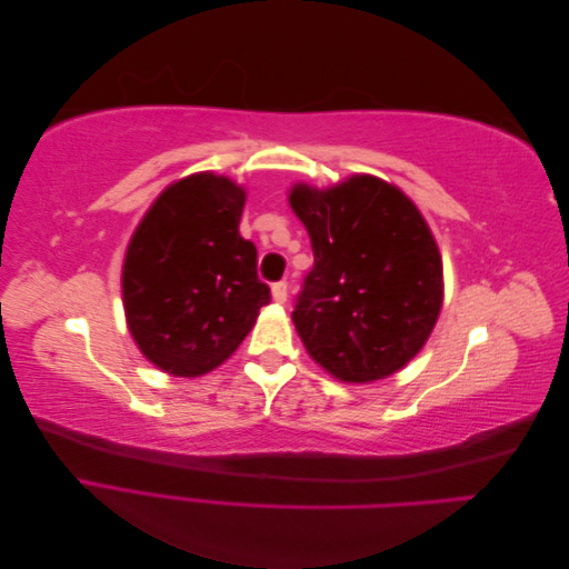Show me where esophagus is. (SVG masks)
<instances>
[{
	"instance_id": "1",
	"label": "esophagus",
	"mask_w": 569,
	"mask_h": 569,
	"mask_svg": "<svg viewBox=\"0 0 569 569\" xmlns=\"http://www.w3.org/2000/svg\"><path fill=\"white\" fill-rule=\"evenodd\" d=\"M272 299L278 301V303H284V301H287V282H284V280L272 284Z\"/></svg>"
}]
</instances>
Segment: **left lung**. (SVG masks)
Returning <instances> with one entry per match:
<instances>
[{"instance_id":"obj_1","label":"left lung","mask_w":569,"mask_h":569,"mask_svg":"<svg viewBox=\"0 0 569 569\" xmlns=\"http://www.w3.org/2000/svg\"><path fill=\"white\" fill-rule=\"evenodd\" d=\"M289 203L313 247L291 313L306 351L343 382L401 370L435 330L443 299L441 256L416 203L372 176L330 189L299 182Z\"/></svg>"}]
</instances>
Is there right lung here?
<instances>
[{
  "mask_svg": "<svg viewBox=\"0 0 569 569\" xmlns=\"http://www.w3.org/2000/svg\"><path fill=\"white\" fill-rule=\"evenodd\" d=\"M244 201L228 178L189 176L161 192L130 239L126 318L137 347L163 372H211L270 303L256 247L239 234Z\"/></svg>",
  "mask_w": 569,
  "mask_h": 569,
  "instance_id": "obj_1",
  "label": "right lung"
}]
</instances>
